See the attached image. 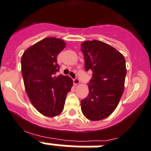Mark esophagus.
<instances>
[{"label": "esophagus", "mask_w": 151, "mask_h": 151, "mask_svg": "<svg viewBox=\"0 0 151 151\" xmlns=\"http://www.w3.org/2000/svg\"><path fill=\"white\" fill-rule=\"evenodd\" d=\"M73 84L75 85V86H78L79 84H80V81L78 78H75V79H73Z\"/></svg>", "instance_id": "esophagus-1"}]
</instances>
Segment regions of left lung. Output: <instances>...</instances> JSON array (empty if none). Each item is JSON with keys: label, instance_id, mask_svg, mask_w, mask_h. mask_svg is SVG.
<instances>
[{"label": "left lung", "instance_id": "left-lung-1", "mask_svg": "<svg viewBox=\"0 0 151 151\" xmlns=\"http://www.w3.org/2000/svg\"><path fill=\"white\" fill-rule=\"evenodd\" d=\"M86 70L93 71L88 95L81 101V111L92 121L109 116L116 109L124 90L126 63L124 55L99 40L81 44Z\"/></svg>", "mask_w": 151, "mask_h": 151}]
</instances>
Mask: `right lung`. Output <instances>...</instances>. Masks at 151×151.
Masks as SVG:
<instances>
[{
  "label": "right lung",
  "instance_id": "add662e5",
  "mask_svg": "<svg viewBox=\"0 0 151 151\" xmlns=\"http://www.w3.org/2000/svg\"><path fill=\"white\" fill-rule=\"evenodd\" d=\"M65 45L61 39L45 38L22 55L25 90L32 105L45 116H57L63 111L66 95L73 86L70 77L56 76L59 70L57 56Z\"/></svg>",
  "mask_w": 151,
  "mask_h": 151
}]
</instances>
